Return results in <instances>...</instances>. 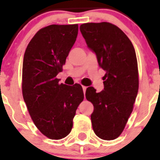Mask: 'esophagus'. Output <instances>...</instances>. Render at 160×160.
Returning <instances> with one entry per match:
<instances>
[{
    "label": "esophagus",
    "mask_w": 160,
    "mask_h": 160,
    "mask_svg": "<svg viewBox=\"0 0 160 160\" xmlns=\"http://www.w3.org/2000/svg\"><path fill=\"white\" fill-rule=\"evenodd\" d=\"M87 87H85V86H82V90H83V93H86V90H87Z\"/></svg>",
    "instance_id": "1"
}]
</instances>
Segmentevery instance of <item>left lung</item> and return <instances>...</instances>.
<instances>
[{
    "instance_id": "left-lung-1",
    "label": "left lung",
    "mask_w": 160,
    "mask_h": 160,
    "mask_svg": "<svg viewBox=\"0 0 160 160\" xmlns=\"http://www.w3.org/2000/svg\"><path fill=\"white\" fill-rule=\"evenodd\" d=\"M80 31L106 71L103 90L97 93L90 87L86 91L87 99L94 105L90 116L93 130L102 139L113 140L124 130L138 94L135 48L119 28L109 22L82 24Z\"/></svg>"
}]
</instances>
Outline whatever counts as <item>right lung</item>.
Wrapping results in <instances>:
<instances>
[{"mask_svg": "<svg viewBox=\"0 0 160 160\" xmlns=\"http://www.w3.org/2000/svg\"><path fill=\"white\" fill-rule=\"evenodd\" d=\"M78 25H50L38 31L25 49L22 94L38 129L51 139L67 136L84 98L80 84H59L58 73L75 42Z\"/></svg>", "mask_w": 160, "mask_h": 160, "instance_id": "obj_1", "label": "right lung"}]
</instances>
